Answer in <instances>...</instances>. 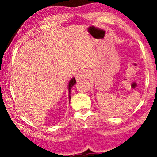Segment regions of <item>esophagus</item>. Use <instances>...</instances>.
<instances>
[{
    "mask_svg": "<svg viewBox=\"0 0 157 157\" xmlns=\"http://www.w3.org/2000/svg\"><path fill=\"white\" fill-rule=\"evenodd\" d=\"M89 76V74H88L87 71H86L85 70H82V71H80L78 74L76 75V80H80L81 78H86V77Z\"/></svg>",
    "mask_w": 157,
    "mask_h": 157,
    "instance_id": "34e87169",
    "label": "esophagus"
}]
</instances>
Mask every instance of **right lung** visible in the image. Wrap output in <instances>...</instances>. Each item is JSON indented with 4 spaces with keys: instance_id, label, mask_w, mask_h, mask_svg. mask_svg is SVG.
<instances>
[{
    "instance_id": "right-lung-1",
    "label": "right lung",
    "mask_w": 157,
    "mask_h": 157,
    "mask_svg": "<svg viewBox=\"0 0 157 157\" xmlns=\"http://www.w3.org/2000/svg\"><path fill=\"white\" fill-rule=\"evenodd\" d=\"M76 83V79H75L74 77L73 78L71 79L69 83H68V97H69V99H71V89L73 86H74Z\"/></svg>"
}]
</instances>
